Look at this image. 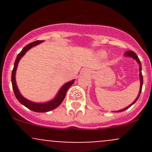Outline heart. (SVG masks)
I'll use <instances>...</instances> for the list:
<instances>
[{
    "instance_id": "obj_1",
    "label": "heart",
    "mask_w": 152,
    "mask_h": 152,
    "mask_svg": "<svg viewBox=\"0 0 152 152\" xmlns=\"http://www.w3.org/2000/svg\"><path fill=\"white\" fill-rule=\"evenodd\" d=\"M106 55H107V53H106L105 52H102V53H101V56H102V57H104V56H106Z\"/></svg>"
}]
</instances>
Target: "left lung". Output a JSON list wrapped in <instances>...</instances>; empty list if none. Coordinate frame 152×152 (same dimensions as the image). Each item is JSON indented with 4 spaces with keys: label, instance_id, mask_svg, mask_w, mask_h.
Masks as SVG:
<instances>
[{
    "label": "left lung",
    "instance_id": "obj_1",
    "mask_svg": "<svg viewBox=\"0 0 152 152\" xmlns=\"http://www.w3.org/2000/svg\"><path fill=\"white\" fill-rule=\"evenodd\" d=\"M125 55L126 56H131V57H132L133 59H136V60H137V62H138V64H139V65H140V67H139V70H140V91H139V94H138V96H137V99H136V100L134 101V102H133L132 104H130L129 106V107H126L125 109H124V110H119V111H118V112H121V111H124V110H126V109H128L129 107H131L132 105V104H134V103H135L136 102V101L137 100V99H138V98H139V96H140V93H141V90H142V82H143V81H142V73H141V70H142V67H141V63H140V59H139V58H138V56H137V54H136L135 53H134V51H132V50H128V51H126L125 53Z\"/></svg>",
    "mask_w": 152,
    "mask_h": 152
}]
</instances>
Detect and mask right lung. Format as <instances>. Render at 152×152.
Returning a JSON list of instances; mask_svg holds the SVG:
<instances>
[{"label": "right lung", "instance_id": "1", "mask_svg": "<svg viewBox=\"0 0 152 152\" xmlns=\"http://www.w3.org/2000/svg\"><path fill=\"white\" fill-rule=\"evenodd\" d=\"M43 41L42 40H37L35 42H31V43L28 44L27 45H26L25 47L23 48V50L20 52V53H18V56H17L16 59H15V65H14V68L12 70V88H13L14 93H15V97L17 98L20 104H22L23 105L25 106L26 107L29 109V110H32L34 112H36V113H45V112L50 111V110H53L54 109H56V107H59V105L62 104V102H63L64 99H65V96H66V93L67 90L69 89V87H70L74 82V80H72L70 82H67V83L65 84L62 87V88L59 90V93H58L57 96H56L54 99H53L50 102H46V103L44 104H37L34 103V102H30V101L27 100L26 99L22 96V95L20 93L19 90H18V87L16 85V81H15V73H16L17 67H18V62H19L20 59L22 58V56H23L26 53V52L27 50H28L29 49L31 48L32 47L35 46V45H38V44L41 43Z\"/></svg>", "mask_w": 152, "mask_h": 152}]
</instances>
